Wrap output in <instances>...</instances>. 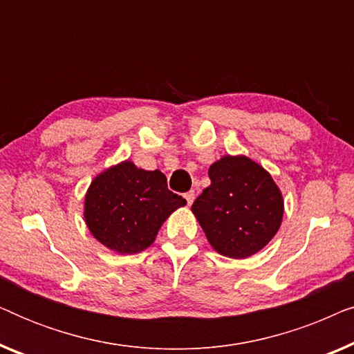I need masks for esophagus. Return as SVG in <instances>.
Returning a JSON list of instances; mask_svg holds the SVG:
<instances>
[{"mask_svg":"<svg viewBox=\"0 0 354 354\" xmlns=\"http://www.w3.org/2000/svg\"><path fill=\"white\" fill-rule=\"evenodd\" d=\"M183 196H185V200H187V205H188V206H192V203L195 201V192H193V190L187 192L185 195H183Z\"/></svg>","mask_w":354,"mask_h":354,"instance_id":"34e87169","label":"esophagus"}]
</instances>
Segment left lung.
<instances>
[{
    "label": "left lung",
    "mask_w": 354,
    "mask_h": 354,
    "mask_svg": "<svg viewBox=\"0 0 354 354\" xmlns=\"http://www.w3.org/2000/svg\"><path fill=\"white\" fill-rule=\"evenodd\" d=\"M211 185L192 205L207 241L227 258L245 259L264 248L283 217L282 192L248 156H222L209 171Z\"/></svg>",
    "instance_id": "1"
}]
</instances>
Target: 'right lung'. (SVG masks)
Wrapping results in <instances>:
<instances>
[{"instance_id": "add662e5", "label": "right lung", "mask_w": 354, "mask_h": 354, "mask_svg": "<svg viewBox=\"0 0 354 354\" xmlns=\"http://www.w3.org/2000/svg\"><path fill=\"white\" fill-rule=\"evenodd\" d=\"M185 205L169 190L161 171H145L127 159L91 180L84 217L101 245L119 254H135L151 246L167 217Z\"/></svg>"}]
</instances>
